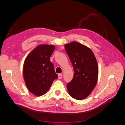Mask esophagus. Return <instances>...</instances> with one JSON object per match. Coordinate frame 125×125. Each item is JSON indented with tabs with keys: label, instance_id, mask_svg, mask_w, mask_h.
<instances>
[{
	"label": "esophagus",
	"instance_id": "34e87169",
	"mask_svg": "<svg viewBox=\"0 0 125 125\" xmlns=\"http://www.w3.org/2000/svg\"><path fill=\"white\" fill-rule=\"evenodd\" d=\"M62 78V74H58V78H59V79H61Z\"/></svg>",
	"mask_w": 125,
	"mask_h": 125
}]
</instances>
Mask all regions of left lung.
Returning a JSON list of instances; mask_svg holds the SVG:
<instances>
[{
	"instance_id": "obj_1",
	"label": "left lung",
	"mask_w": 125,
	"mask_h": 125,
	"mask_svg": "<svg viewBox=\"0 0 125 125\" xmlns=\"http://www.w3.org/2000/svg\"><path fill=\"white\" fill-rule=\"evenodd\" d=\"M72 63L74 76L67 84L69 94L76 100L86 98L95 86L98 77V63L89 48L77 42L64 46Z\"/></svg>"
}]
</instances>
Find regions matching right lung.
<instances>
[{"instance_id":"right-lung-1","label":"right lung","mask_w":125,"mask_h":125,"mask_svg":"<svg viewBox=\"0 0 125 125\" xmlns=\"http://www.w3.org/2000/svg\"><path fill=\"white\" fill-rule=\"evenodd\" d=\"M54 48L53 45H40L25 60L23 74L25 84L30 92L36 96L45 94L53 80L58 77L50 61Z\"/></svg>"}]
</instances>
